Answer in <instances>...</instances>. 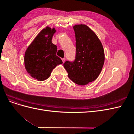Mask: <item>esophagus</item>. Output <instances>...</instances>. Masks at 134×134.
<instances>
[{
	"label": "esophagus",
	"mask_w": 134,
	"mask_h": 134,
	"mask_svg": "<svg viewBox=\"0 0 134 134\" xmlns=\"http://www.w3.org/2000/svg\"><path fill=\"white\" fill-rule=\"evenodd\" d=\"M62 61H63V63H64V62H65V58H63V59H62Z\"/></svg>",
	"instance_id": "esophagus-1"
}]
</instances>
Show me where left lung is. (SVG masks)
Returning <instances> with one entry per match:
<instances>
[{
    "label": "left lung",
    "mask_w": 134,
    "mask_h": 134,
    "mask_svg": "<svg viewBox=\"0 0 134 134\" xmlns=\"http://www.w3.org/2000/svg\"><path fill=\"white\" fill-rule=\"evenodd\" d=\"M76 40L74 62L66 61L64 66L69 79L80 86L93 82L100 74L104 62L103 47L98 36L86 25L73 26Z\"/></svg>",
    "instance_id": "1"
}]
</instances>
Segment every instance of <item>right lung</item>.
<instances>
[{"mask_svg":"<svg viewBox=\"0 0 134 134\" xmlns=\"http://www.w3.org/2000/svg\"><path fill=\"white\" fill-rule=\"evenodd\" d=\"M55 28L47 26L40 31L28 46L24 56L27 72L38 81L50 77L52 70L63 62L56 56L57 46L52 42Z\"/></svg>","mask_w":134,"mask_h":134,"instance_id":"right-lung-1","label":"right lung"}]
</instances>
